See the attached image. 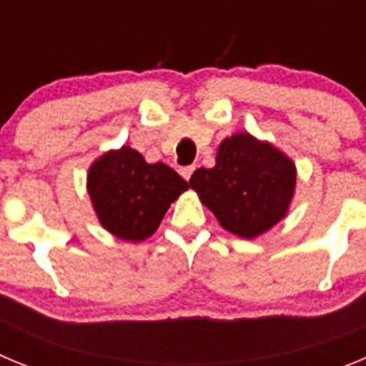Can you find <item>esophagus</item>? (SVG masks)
<instances>
[{
  "label": "esophagus",
  "instance_id": "1",
  "mask_svg": "<svg viewBox=\"0 0 366 366\" xmlns=\"http://www.w3.org/2000/svg\"><path fill=\"white\" fill-rule=\"evenodd\" d=\"M193 171H195V166H186L180 169V175H182L186 180H189L191 175H193Z\"/></svg>",
  "mask_w": 366,
  "mask_h": 366
}]
</instances>
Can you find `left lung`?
I'll return each instance as SVG.
<instances>
[{
    "mask_svg": "<svg viewBox=\"0 0 366 366\" xmlns=\"http://www.w3.org/2000/svg\"><path fill=\"white\" fill-rule=\"evenodd\" d=\"M295 179V164L282 151L249 133H235L220 142L215 166L197 169L189 186L224 229L255 239L285 219Z\"/></svg>",
    "mask_w": 366,
    "mask_h": 366,
    "instance_id": "left-lung-1",
    "label": "left lung"
}]
</instances>
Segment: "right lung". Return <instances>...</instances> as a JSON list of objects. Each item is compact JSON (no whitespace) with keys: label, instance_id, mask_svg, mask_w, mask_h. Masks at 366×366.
<instances>
[{"label":"right lung","instance_id":"1","mask_svg":"<svg viewBox=\"0 0 366 366\" xmlns=\"http://www.w3.org/2000/svg\"><path fill=\"white\" fill-rule=\"evenodd\" d=\"M189 184L162 162L147 164L137 149L122 146L93 162L87 191L98 220L122 240L140 242L153 235L164 215Z\"/></svg>","mask_w":366,"mask_h":366}]
</instances>
